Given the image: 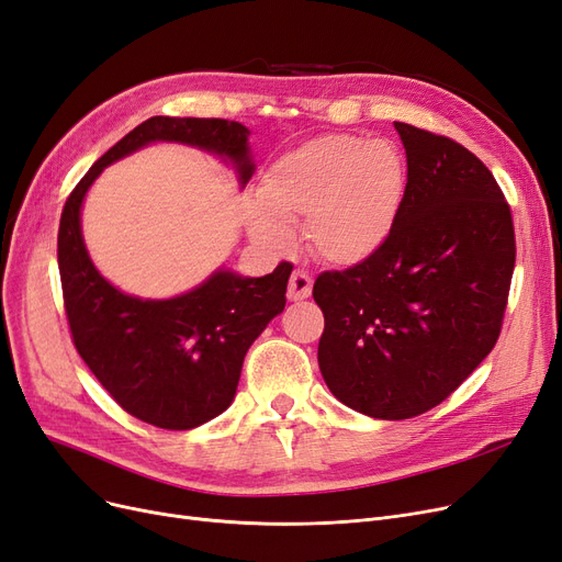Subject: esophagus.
<instances>
[{
	"mask_svg": "<svg viewBox=\"0 0 562 562\" xmlns=\"http://www.w3.org/2000/svg\"><path fill=\"white\" fill-rule=\"evenodd\" d=\"M313 294V276L307 270L296 268L292 278H289V286H286V299L289 301H303Z\"/></svg>",
	"mask_w": 562,
	"mask_h": 562,
	"instance_id": "esophagus-1",
	"label": "esophagus"
}]
</instances>
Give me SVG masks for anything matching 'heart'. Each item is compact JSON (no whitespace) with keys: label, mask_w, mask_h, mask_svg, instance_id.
<instances>
[{"label":"heart","mask_w":562,"mask_h":562,"mask_svg":"<svg viewBox=\"0 0 562 562\" xmlns=\"http://www.w3.org/2000/svg\"><path fill=\"white\" fill-rule=\"evenodd\" d=\"M407 194V161L386 138L324 134L282 153L257 182L247 232L270 252L292 245L303 217L313 252L334 266L370 261L396 232Z\"/></svg>","instance_id":"obj_1"}]
</instances>
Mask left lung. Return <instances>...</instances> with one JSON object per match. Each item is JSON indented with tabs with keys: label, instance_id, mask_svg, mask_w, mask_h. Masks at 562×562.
Wrapping results in <instances>:
<instances>
[{
	"label": "left lung",
	"instance_id": "1",
	"mask_svg": "<svg viewBox=\"0 0 562 562\" xmlns=\"http://www.w3.org/2000/svg\"><path fill=\"white\" fill-rule=\"evenodd\" d=\"M407 155L396 232L366 263L322 273L317 359L334 396L398 422L440 405L501 336L516 245L509 205L461 143L393 122Z\"/></svg>",
	"mask_w": 562,
	"mask_h": 562
}]
</instances>
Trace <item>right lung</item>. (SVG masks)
<instances>
[{
  "label": "right lung",
  "mask_w": 562,
  "mask_h": 562,
  "mask_svg": "<svg viewBox=\"0 0 562 562\" xmlns=\"http://www.w3.org/2000/svg\"><path fill=\"white\" fill-rule=\"evenodd\" d=\"M247 136L234 120L155 115L94 161L61 211L57 263L74 345L115 403L157 428L190 430L234 403L247 349L284 310L294 266L280 263L263 278L220 266L171 299L124 294L90 259L82 201L106 166L150 143H180L220 157L243 190L255 173Z\"/></svg>",
  "instance_id": "obj_1"
}]
</instances>
